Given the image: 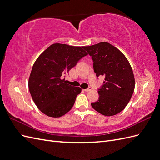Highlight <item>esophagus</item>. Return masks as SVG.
Here are the masks:
<instances>
[{
	"instance_id": "1",
	"label": "esophagus",
	"mask_w": 160,
	"mask_h": 160,
	"mask_svg": "<svg viewBox=\"0 0 160 160\" xmlns=\"http://www.w3.org/2000/svg\"><path fill=\"white\" fill-rule=\"evenodd\" d=\"M91 88H88V89H84V91H91Z\"/></svg>"
}]
</instances>
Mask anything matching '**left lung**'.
Listing matches in <instances>:
<instances>
[{"label": "left lung", "mask_w": 160, "mask_h": 160, "mask_svg": "<svg viewBox=\"0 0 160 160\" xmlns=\"http://www.w3.org/2000/svg\"><path fill=\"white\" fill-rule=\"evenodd\" d=\"M93 61L97 77L103 75L105 81L98 89L99 99L91 106L105 116L120 113L128 104L135 89L132 67L125 56L107 42L84 47Z\"/></svg>", "instance_id": "obj_1"}]
</instances>
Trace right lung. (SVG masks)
<instances>
[{"label":"right lung","instance_id":"1","mask_svg":"<svg viewBox=\"0 0 160 160\" xmlns=\"http://www.w3.org/2000/svg\"><path fill=\"white\" fill-rule=\"evenodd\" d=\"M84 47L55 43L38 56L28 79V89L37 107L51 118H60L71 109L81 88L66 83L65 75L82 57Z\"/></svg>","mask_w":160,"mask_h":160}]
</instances>
